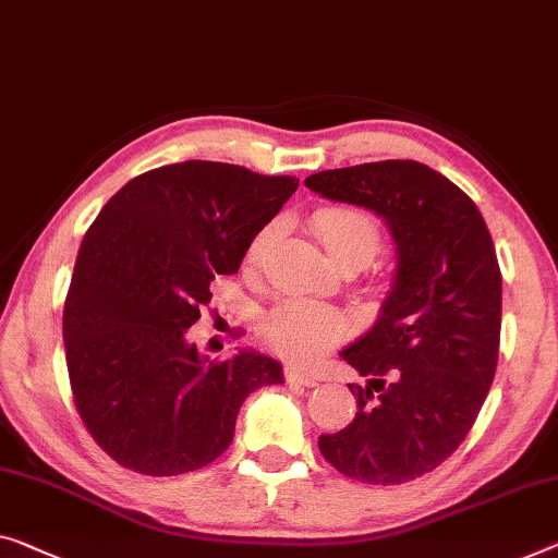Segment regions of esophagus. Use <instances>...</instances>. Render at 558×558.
<instances>
[{
	"mask_svg": "<svg viewBox=\"0 0 558 558\" xmlns=\"http://www.w3.org/2000/svg\"><path fill=\"white\" fill-rule=\"evenodd\" d=\"M284 376L289 384H304V387H314L316 384V376L312 372H306V368H302V366H287Z\"/></svg>",
	"mask_w": 558,
	"mask_h": 558,
	"instance_id": "esophagus-1",
	"label": "esophagus"
}]
</instances>
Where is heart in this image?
<instances>
[{
	"label": "heart",
	"instance_id": "b5f03b06",
	"mask_svg": "<svg viewBox=\"0 0 558 558\" xmlns=\"http://www.w3.org/2000/svg\"><path fill=\"white\" fill-rule=\"evenodd\" d=\"M314 229L319 234L324 250L329 252L333 262H372L379 252L381 234L379 225L362 209L351 207H331L314 214ZM277 227L267 225L254 234L246 246V264L256 267L269 250V242ZM347 329L344 314L337 308L314 299H287L279 306H274L264 333L269 344L289 356H314L324 347H329L333 339H339Z\"/></svg>",
	"mask_w": 558,
	"mask_h": 558
}]
</instances>
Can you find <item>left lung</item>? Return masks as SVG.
<instances>
[{
	"label": "left lung",
	"instance_id": "8db88e82",
	"mask_svg": "<svg viewBox=\"0 0 558 558\" xmlns=\"http://www.w3.org/2000/svg\"><path fill=\"white\" fill-rule=\"evenodd\" d=\"M304 184L381 217L397 256L374 327L341 349L366 376L349 384L356 416L322 434L319 449L356 482H411L459 449L494 381L501 271L492 234L457 184L414 159L319 171Z\"/></svg>",
	"mask_w": 558,
	"mask_h": 558
}]
</instances>
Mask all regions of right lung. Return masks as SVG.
<instances>
[{"label": "right lung", "mask_w": 558, "mask_h": 558, "mask_svg": "<svg viewBox=\"0 0 558 558\" xmlns=\"http://www.w3.org/2000/svg\"><path fill=\"white\" fill-rule=\"evenodd\" d=\"M296 186L192 159L134 177L94 219L64 302V351L82 422L117 464L149 476L207 466L234 439L244 399L284 384L277 359L242 349L211 362L186 331Z\"/></svg>", "instance_id": "obj_1"}]
</instances>
